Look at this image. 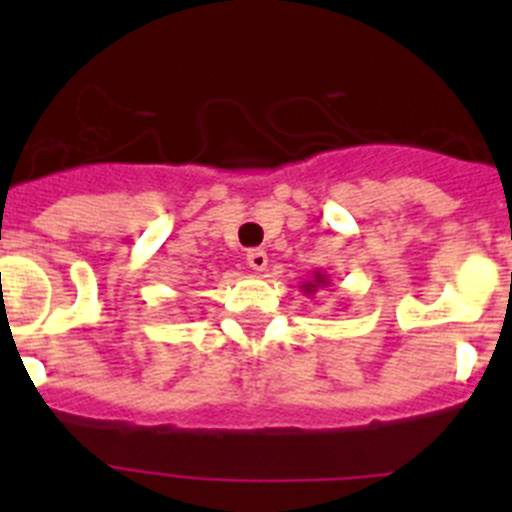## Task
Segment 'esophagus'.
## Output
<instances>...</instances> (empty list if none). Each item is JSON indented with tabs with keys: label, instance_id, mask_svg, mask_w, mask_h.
Instances as JSON below:
<instances>
[{
	"label": "esophagus",
	"instance_id": "obj_1",
	"mask_svg": "<svg viewBox=\"0 0 512 512\" xmlns=\"http://www.w3.org/2000/svg\"><path fill=\"white\" fill-rule=\"evenodd\" d=\"M247 265L255 272H262L267 267V252L265 250H250L247 252Z\"/></svg>",
	"mask_w": 512,
	"mask_h": 512
}]
</instances>
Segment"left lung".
Instances as JSON below:
<instances>
[{"label": "left lung", "mask_w": 512, "mask_h": 512, "mask_svg": "<svg viewBox=\"0 0 512 512\" xmlns=\"http://www.w3.org/2000/svg\"><path fill=\"white\" fill-rule=\"evenodd\" d=\"M319 287H329V277L324 275V272L317 270V272H312V280L304 282L302 292H304V294H314Z\"/></svg>", "instance_id": "left-lung-1"}]
</instances>
